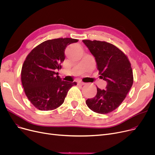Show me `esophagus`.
Returning a JSON list of instances; mask_svg holds the SVG:
<instances>
[{
	"label": "esophagus",
	"instance_id": "obj_1",
	"mask_svg": "<svg viewBox=\"0 0 155 155\" xmlns=\"http://www.w3.org/2000/svg\"><path fill=\"white\" fill-rule=\"evenodd\" d=\"M85 84V83H84V82H77V85H80V86H82V85H84Z\"/></svg>",
	"mask_w": 155,
	"mask_h": 155
}]
</instances>
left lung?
<instances>
[{
  "mask_svg": "<svg viewBox=\"0 0 155 155\" xmlns=\"http://www.w3.org/2000/svg\"><path fill=\"white\" fill-rule=\"evenodd\" d=\"M95 57L101 78L107 82L105 90L97 87V95L86 104L95 112L105 114L117 109L133 84V70L127 56L112 44L101 41L83 40Z\"/></svg>",
  "mask_w": 155,
  "mask_h": 155,
  "instance_id": "obj_1",
  "label": "left lung"
}]
</instances>
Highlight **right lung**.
Instances as JSON below:
<instances>
[{"mask_svg":"<svg viewBox=\"0 0 155 155\" xmlns=\"http://www.w3.org/2000/svg\"><path fill=\"white\" fill-rule=\"evenodd\" d=\"M78 41L72 38L49 39L32 50L24 61L21 82L28 99L40 110H51L64 102L70 88L77 83L61 80L56 72L61 68L67 45Z\"/></svg>","mask_w":155,"mask_h":155,"instance_id":"right-lung-1","label":"right lung"}]
</instances>
